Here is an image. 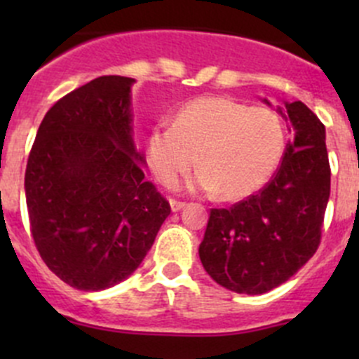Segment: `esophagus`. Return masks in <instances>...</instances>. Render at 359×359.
Wrapping results in <instances>:
<instances>
[{
	"label": "esophagus",
	"mask_w": 359,
	"mask_h": 359,
	"mask_svg": "<svg viewBox=\"0 0 359 359\" xmlns=\"http://www.w3.org/2000/svg\"><path fill=\"white\" fill-rule=\"evenodd\" d=\"M186 201H179V200H170V206H172V212H180V210L186 206Z\"/></svg>",
	"instance_id": "1"
}]
</instances>
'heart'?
Returning <instances> with one entry per match:
<instances>
[{"mask_svg":"<svg viewBox=\"0 0 359 359\" xmlns=\"http://www.w3.org/2000/svg\"><path fill=\"white\" fill-rule=\"evenodd\" d=\"M285 130L267 107L226 97H201L159 123L147 139V165L158 182L175 187L196 165L193 189L241 200L259 191L280 165Z\"/></svg>","mask_w":359,"mask_h":359,"instance_id":"heart-1","label":"heart"}]
</instances>
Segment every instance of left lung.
I'll return each instance as SVG.
<instances>
[{"label": "left lung", "instance_id": "left-lung-1", "mask_svg": "<svg viewBox=\"0 0 359 359\" xmlns=\"http://www.w3.org/2000/svg\"><path fill=\"white\" fill-rule=\"evenodd\" d=\"M293 139L273 179L247 200L212 208L200 259L219 285L259 295L292 278L321 243L330 198L325 125L304 102L285 104Z\"/></svg>", "mask_w": 359, "mask_h": 359}]
</instances>
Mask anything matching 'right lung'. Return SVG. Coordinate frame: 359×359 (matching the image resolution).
I'll return each mask as SVG.
<instances>
[{"label":"right lung","instance_id":"1","mask_svg":"<svg viewBox=\"0 0 359 359\" xmlns=\"http://www.w3.org/2000/svg\"><path fill=\"white\" fill-rule=\"evenodd\" d=\"M132 83L100 76L57 100L27 158L32 240L48 269L78 290L128 278L172 212L144 179V156L133 146Z\"/></svg>","mask_w":359,"mask_h":359}]
</instances>
